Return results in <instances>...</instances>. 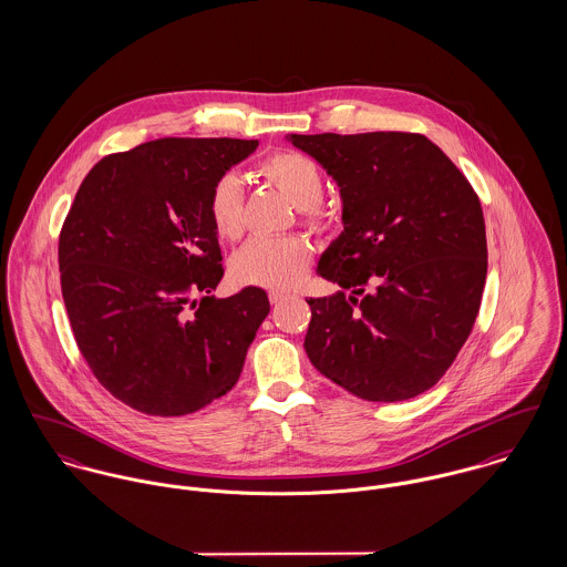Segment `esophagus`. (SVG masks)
<instances>
[{"instance_id":"esophagus-1","label":"esophagus","mask_w":567,"mask_h":567,"mask_svg":"<svg viewBox=\"0 0 567 567\" xmlns=\"http://www.w3.org/2000/svg\"><path fill=\"white\" fill-rule=\"evenodd\" d=\"M290 297V292H284V290H270L268 292V299H270V303H281V301H286Z\"/></svg>"}]
</instances>
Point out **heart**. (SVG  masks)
Wrapping results in <instances>:
<instances>
[{"label": "heart", "mask_w": 567, "mask_h": 567, "mask_svg": "<svg viewBox=\"0 0 567 567\" xmlns=\"http://www.w3.org/2000/svg\"><path fill=\"white\" fill-rule=\"evenodd\" d=\"M261 174L277 185L286 198L303 212L310 227H321L324 181L319 163L303 153H275L261 163ZM209 218L225 240H238L244 229V194L240 178L225 174L209 194ZM312 261V248L299 236L252 238L231 257V275L246 286L290 288L297 284Z\"/></svg>", "instance_id": "b5f03b06"}]
</instances>
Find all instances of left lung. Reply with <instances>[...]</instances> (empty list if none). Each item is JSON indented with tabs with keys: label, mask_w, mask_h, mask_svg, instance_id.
<instances>
[{
	"label": "left lung",
	"mask_w": 567,
	"mask_h": 567,
	"mask_svg": "<svg viewBox=\"0 0 567 567\" xmlns=\"http://www.w3.org/2000/svg\"><path fill=\"white\" fill-rule=\"evenodd\" d=\"M321 163L342 231L310 299V362L367 402H404L450 369L478 317L486 279L483 207L463 172L416 133L286 135Z\"/></svg>",
	"instance_id": "8db88e82"
}]
</instances>
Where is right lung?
<instances>
[{"label":"right lung","instance_id":"add662e5","mask_svg":"<svg viewBox=\"0 0 567 567\" xmlns=\"http://www.w3.org/2000/svg\"><path fill=\"white\" fill-rule=\"evenodd\" d=\"M257 144L163 137L109 155L68 214L59 268L76 342L97 382L144 414L181 416L227 395L270 312L255 286L212 295L225 268L209 194Z\"/></svg>","mask_w":567,"mask_h":567}]
</instances>
